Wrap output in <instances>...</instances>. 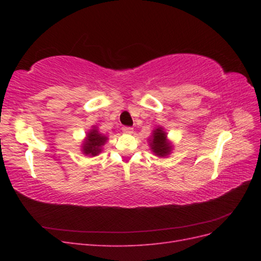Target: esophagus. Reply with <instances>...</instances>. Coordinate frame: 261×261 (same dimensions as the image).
<instances>
[{"mask_svg": "<svg viewBox=\"0 0 261 261\" xmlns=\"http://www.w3.org/2000/svg\"><path fill=\"white\" fill-rule=\"evenodd\" d=\"M122 130L123 133H126V134H132L134 132V128L129 127V126H124V127H122Z\"/></svg>", "mask_w": 261, "mask_h": 261, "instance_id": "obj_1", "label": "esophagus"}]
</instances>
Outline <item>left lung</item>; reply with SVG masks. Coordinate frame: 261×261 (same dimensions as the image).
Returning a JSON list of instances; mask_svg holds the SVG:
<instances>
[{"instance_id":"8db88e82","label":"left lung","mask_w":261,"mask_h":261,"mask_svg":"<svg viewBox=\"0 0 261 261\" xmlns=\"http://www.w3.org/2000/svg\"><path fill=\"white\" fill-rule=\"evenodd\" d=\"M150 146L152 151L159 156H165L171 151V146L167 141V135L161 127L153 132L152 138L150 139Z\"/></svg>"}]
</instances>
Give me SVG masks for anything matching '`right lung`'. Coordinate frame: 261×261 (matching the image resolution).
<instances>
[{
	"mask_svg": "<svg viewBox=\"0 0 261 261\" xmlns=\"http://www.w3.org/2000/svg\"><path fill=\"white\" fill-rule=\"evenodd\" d=\"M107 137L101 135L97 129H92L89 132L88 136L84 144L83 151L85 154L97 155L101 151V147L106 144Z\"/></svg>",
	"mask_w": 261,
	"mask_h": 261,
	"instance_id": "obj_1",
	"label": "right lung"
}]
</instances>
